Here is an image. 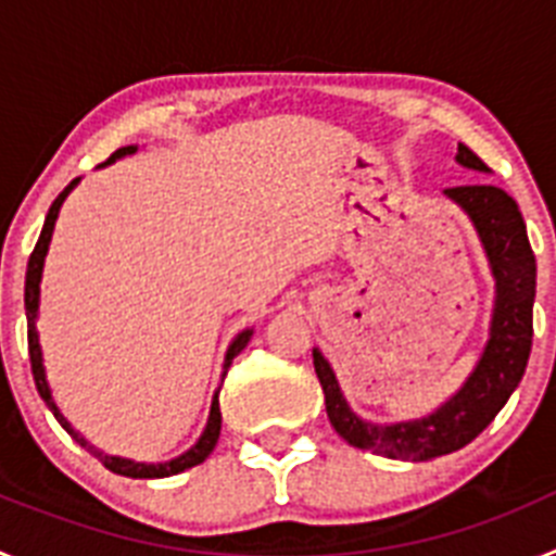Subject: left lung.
I'll return each instance as SVG.
<instances>
[{
    "mask_svg": "<svg viewBox=\"0 0 556 556\" xmlns=\"http://www.w3.org/2000/svg\"><path fill=\"white\" fill-rule=\"evenodd\" d=\"M456 161L468 169L488 172V164L465 144H459ZM445 194L468 211V217L473 219L495 275L490 342L465 387L451 397L448 404L440 406L434 415L424 417V420L395 426L365 424L362 417L348 409L333 370L328 367L323 353L314 351V370L320 378L328 420L337 434L356 448L392 456V459H434V456L465 448L470 440H476L493 424L501 406L507 404L523 378L529 353H532L538 264H534L532 244H529L527 225L520 217L518 203L493 184L454 186V189H445Z\"/></svg>",
    "mask_w": 556,
    "mask_h": 556,
    "instance_id": "obj_1",
    "label": "left lung"
}]
</instances>
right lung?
I'll return each instance as SVG.
<instances>
[{"instance_id":"right-lung-1","label":"right lung","mask_w":556,"mask_h":556,"mask_svg":"<svg viewBox=\"0 0 556 556\" xmlns=\"http://www.w3.org/2000/svg\"><path fill=\"white\" fill-rule=\"evenodd\" d=\"M136 147H122V150H116L108 159V164L116 159H122V155H127V152H132ZM77 180H72V184L66 186V189L58 194V200L52 203V208H49L47 214V223H43V230L41 236H38V244L36 250H33V255H29L27 262V281H24V308H27V345H29V365H33V378H36V387H38V395L47 401V406L52 409V415L58 417V424L63 426V429L68 431V434L75 437L77 443L83 445V448H88L91 454L97 456V459L105 465L108 470H113V473L119 476H130V479H161V476H175L180 473V470L186 468H194V465H200V462L205 459V456L214 451V445H217L219 440V429H223V412H219V390L217 395H214V404H211V417H208V426H205L203 437L198 440V445L191 451H186L184 456H178V459L172 462H164V465H144V462H130V459H119V456H108L102 454V451H97L94 445H88L86 440H83L80 434H77L72 426L66 424V417L58 412L55 401H52V395H49V387H47V376H43V365H41V348H38V333H36V312H38V283H41V269H43V255H47L49 250V239H52V228H55V219H58V211H61L63 200H66V194L72 191V186H75ZM253 331H242L239 337L233 339V345L228 348V356H225V372H228L230 362H233L239 353L244 351V345H248V339Z\"/></svg>"}]
</instances>
